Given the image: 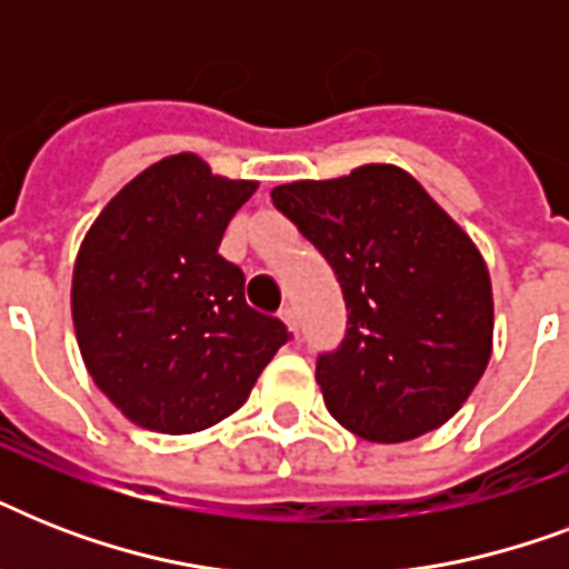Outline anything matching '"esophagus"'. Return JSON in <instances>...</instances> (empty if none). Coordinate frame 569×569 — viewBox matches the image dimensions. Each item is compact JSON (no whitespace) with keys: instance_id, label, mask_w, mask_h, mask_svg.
Instances as JSON below:
<instances>
[{"instance_id":"34e87169","label":"esophagus","mask_w":569,"mask_h":569,"mask_svg":"<svg viewBox=\"0 0 569 569\" xmlns=\"http://www.w3.org/2000/svg\"><path fill=\"white\" fill-rule=\"evenodd\" d=\"M280 319L289 325V330H292L295 339H298V316H295V307H289V303H286L283 310H280Z\"/></svg>"}]
</instances>
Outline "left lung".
<instances>
[{
	"mask_svg": "<svg viewBox=\"0 0 569 569\" xmlns=\"http://www.w3.org/2000/svg\"><path fill=\"white\" fill-rule=\"evenodd\" d=\"M328 259L346 337L316 360L330 416L372 442H405L458 413L485 375L493 295L485 259L419 182L392 164L271 191Z\"/></svg>",
	"mask_w": 569,
	"mask_h": 569,
	"instance_id": "left-lung-1",
	"label": "left lung"
}]
</instances>
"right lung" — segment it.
Masks as SVG:
<instances>
[{
  "mask_svg": "<svg viewBox=\"0 0 569 569\" xmlns=\"http://www.w3.org/2000/svg\"><path fill=\"white\" fill-rule=\"evenodd\" d=\"M257 182L168 156L123 186L84 236L73 325L93 383L141 428L194 433L248 401L292 333L244 301V271L218 253Z\"/></svg>",
  "mask_w": 569,
  "mask_h": 569,
  "instance_id": "add662e5",
  "label": "right lung"
}]
</instances>
